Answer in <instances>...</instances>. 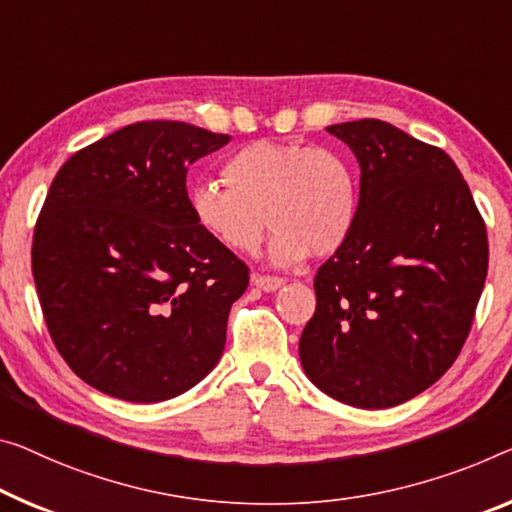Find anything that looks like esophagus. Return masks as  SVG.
Listing matches in <instances>:
<instances>
[{
  "instance_id": "obj_1",
  "label": "esophagus",
  "mask_w": 512,
  "mask_h": 512,
  "mask_svg": "<svg viewBox=\"0 0 512 512\" xmlns=\"http://www.w3.org/2000/svg\"><path fill=\"white\" fill-rule=\"evenodd\" d=\"M251 283H254L256 288L265 290V293H274V290H279L283 286V279L270 277V274H254V277H251Z\"/></svg>"
}]
</instances>
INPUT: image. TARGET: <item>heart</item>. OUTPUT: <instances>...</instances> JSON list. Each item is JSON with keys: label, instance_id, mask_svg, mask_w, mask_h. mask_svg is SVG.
<instances>
[{"label": "heart", "instance_id": "obj_1", "mask_svg": "<svg viewBox=\"0 0 512 512\" xmlns=\"http://www.w3.org/2000/svg\"><path fill=\"white\" fill-rule=\"evenodd\" d=\"M224 178L229 185L196 183L190 212L203 233L231 251H256L270 222L277 229L272 263L293 265L309 251L334 254L357 226V171L329 148L256 141L229 157Z\"/></svg>", "mask_w": 512, "mask_h": 512}]
</instances>
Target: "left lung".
Returning a JSON list of instances; mask_svg holds the SVG:
<instances>
[{
    "instance_id": "left-lung-1",
    "label": "left lung",
    "mask_w": 512,
    "mask_h": 512,
    "mask_svg": "<svg viewBox=\"0 0 512 512\" xmlns=\"http://www.w3.org/2000/svg\"><path fill=\"white\" fill-rule=\"evenodd\" d=\"M327 132L359 162V217L313 281L300 359L327 396L384 410L419 396L458 359L485 286L487 231L442 148L377 119Z\"/></svg>"
}]
</instances>
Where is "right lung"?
Listing matches in <instances>:
<instances>
[{"label": "right lung", "mask_w": 512, "mask_h": 512, "mask_svg": "<svg viewBox=\"0 0 512 512\" xmlns=\"http://www.w3.org/2000/svg\"><path fill=\"white\" fill-rule=\"evenodd\" d=\"M229 141L190 123L141 121L54 176L31 272L59 355L93 389L160 403L222 357L249 267L196 226L185 178Z\"/></svg>", "instance_id": "right-lung-1"}]
</instances>
